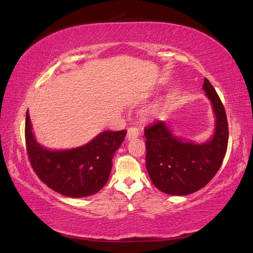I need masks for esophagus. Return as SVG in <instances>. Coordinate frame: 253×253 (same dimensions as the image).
Instances as JSON below:
<instances>
[{
	"instance_id": "obj_1",
	"label": "esophagus",
	"mask_w": 253,
	"mask_h": 253,
	"mask_svg": "<svg viewBox=\"0 0 253 253\" xmlns=\"http://www.w3.org/2000/svg\"><path fill=\"white\" fill-rule=\"evenodd\" d=\"M139 136V129L134 126H131L128 128V131H127V138L129 140H132L134 138H137Z\"/></svg>"
}]
</instances>
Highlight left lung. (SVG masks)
I'll return each instance as SVG.
<instances>
[{"mask_svg":"<svg viewBox=\"0 0 253 253\" xmlns=\"http://www.w3.org/2000/svg\"><path fill=\"white\" fill-rule=\"evenodd\" d=\"M203 89L215 115L214 133L207 142L197 144L175 137L162 121L144 128L146 170L157 189L169 195H189L201 190L214 177L224 160L228 142L225 109L207 79Z\"/></svg>","mask_w":253,"mask_h":253,"instance_id":"1","label":"left lung"}]
</instances>
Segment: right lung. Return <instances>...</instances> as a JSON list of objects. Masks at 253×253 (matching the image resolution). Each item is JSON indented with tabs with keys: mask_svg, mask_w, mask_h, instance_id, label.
Here are the masks:
<instances>
[{
	"mask_svg": "<svg viewBox=\"0 0 253 253\" xmlns=\"http://www.w3.org/2000/svg\"><path fill=\"white\" fill-rule=\"evenodd\" d=\"M126 133V130L103 131L80 148L51 151L37 142L28 111L26 115L27 153L34 172L49 189L69 197L90 196L102 189Z\"/></svg>",
	"mask_w": 253,
	"mask_h": 253,
	"instance_id": "add662e5",
	"label": "right lung"
}]
</instances>
